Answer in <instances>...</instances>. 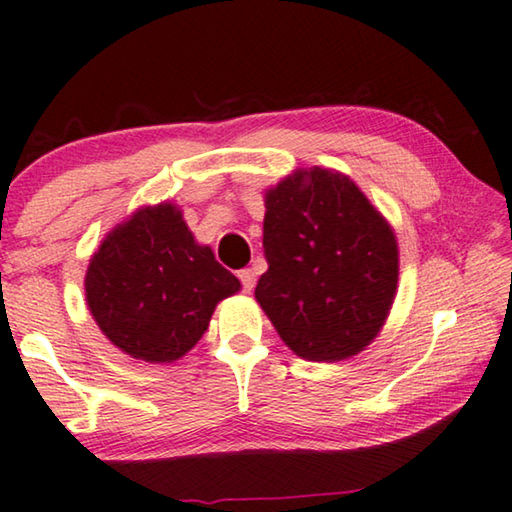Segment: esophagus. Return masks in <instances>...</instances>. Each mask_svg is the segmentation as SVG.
<instances>
[{"mask_svg": "<svg viewBox=\"0 0 512 512\" xmlns=\"http://www.w3.org/2000/svg\"><path fill=\"white\" fill-rule=\"evenodd\" d=\"M237 275L241 280V289L246 291V294H250V291H253V287H255V271L253 269H241Z\"/></svg>", "mask_w": 512, "mask_h": 512, "instance_id": "esophagus-1", "label": "esophagus"}]
</instances>
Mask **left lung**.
Instances as JSON below:
<instances>
[{
    "label": "left lung",
    "instance_id": "obj_1",
    "mask_svg": "<svg viewBox=\"0 0 512 512\" xmlns=\"http://www.w3.org/2000/svg\"><path fill=\"white\" fill-rule=\"evenodd\" d=\"M264 257L255 298L300 358H351L383 328L399 250L392 227L346 175L298 170L266 193Z\"/></svg>",
    "mask_w": 512,
    "mask_h": 512
}]
</instances>
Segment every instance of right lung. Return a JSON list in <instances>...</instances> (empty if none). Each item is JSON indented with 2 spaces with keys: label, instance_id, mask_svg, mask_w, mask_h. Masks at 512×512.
Wrapping results in <instances>:
<instances>
[{
  "label": "right lung",
  "instance_id": "right-lung-1",
  "mask_svg": "<svg viewBox=\"0 0 512 512\" xmlns=\"http://www.w3.org/2000/svg\"><path fill=\"white\" fill-rule=\"evenodd\" d=\"M239 287L166 202L109 232L86 273L97 326L120 351L145 362H173L191 351L218 300Z\"/></svg>",
  "mask_w": 512,
  "mask_h": 512
}]
</instances>
